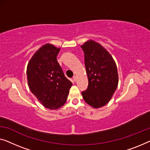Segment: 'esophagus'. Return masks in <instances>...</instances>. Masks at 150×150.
<instances>
[{
  "label": "esophagus",
  "mask_w": 150,
  "mask_h": 150,
  "mask_svg": "<svg viewBox=\"0 0 150 150\" xmlns=\"http://www.w3.org/2000/svg\"><path fill=\"white\" fill-rule=\"evenodd\" d=\"M73 81L75 82L76 81H77V77H76V76H74L73 78Z\"/></svg>",
  "instance_id": "esophagus-1"
}]
</instances>
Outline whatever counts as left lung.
Segmentation results:
<instances>
[{
  "mask_svg": "<svg viewBox=\"0 0 150 150\" xmlns=\"http://www.w3.org/2000/svg\"><path fill=\"white\" fill-rule=\"evenodd\" d=\"M81 47L88 78V89L82 91V96L89 106L101 108L108 103L117 88L116 62L106 49L93 40H88Z\"/></svg>",
  "mask_w": 150,
  "mask_h": 150,
  "instance_id": "8db88e82",
  "label": "left lung"
}]
</instances>
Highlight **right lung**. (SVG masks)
Wrapping results in <instances>:
<instances>
[{"instance_id":"obj_1","label":"right lung","mask_w":150,"mask_h":150,"mask_svg":"<svg viewBox=\"0 0 150 150\" xmlns=\"http://www.w3.org/2000/svg\"><path fill=\"white\" fill-rule=\"evenodd\" d=\"M59 51V48L46 44L34 53L27 67L29 88L50 110H57L65 104L72 86L57 61Z\"/></svg>"}]
</instances>
